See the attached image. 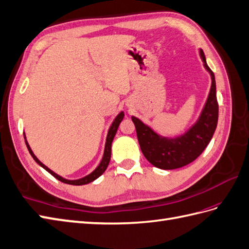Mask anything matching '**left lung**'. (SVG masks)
<instances>
[{"mask_svg":"<svg viewBox=\"0 0 249 249\" xmlns=\"http://www.w3.org/2000/svg\"><path fill=\"white\" fill-rule=\"evenodd\" d=\"M199 56L204 62V68L210 74L211 87L201 115L189 130L173 138L163 137L141 119L132 116L142 154L153 166L163 170L181 168L196 160L210 142L216 129L219 106L216 100L215 78L206 62L202 50H199Z\"/></svg>","mask_w":249,"mask_h":249,"instance_id":"obj_1","label":"left lung"}]
</instances>
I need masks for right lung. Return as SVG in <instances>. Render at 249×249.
<instances>
[{
  "mask_svg": "<svg viewBox=\"0 0 249 249\" xmlns=\"http://www.w3.org/2000/svg\"><path fill=\"white\" fill-rule=\"evenodd\" d=\"M124 112H120V113L117 115V116H116V118L114 119V121L112 123L111 126H110V129H108L107 135V142H106V145H105L104 156H102V160H101L100 163L98 165V167H97L92 173H89V175H87V177H84V178H79V179H66V178H62V177H60V175H58L57 173H54L53 171H52L50 168H47V167L44 165V163H42V162L37 159V156H36V155L34 154L33 150L30 149L29 144H28V142H27V141H26L25 135H24V138H25V143H26V145H27V149H28V151H29V153H30V155L33 156V159L35 160V161L37 162L38 165H40L42 168L45 169V170H46L48 173H51L53 178H56L59 179L60 181H62V183L69 184V185H75V186L87 185V184L90 183V181L95 180L96 178H98L100 177V175L106 171V169L107 168L108 162H110V160H111L112 142H113V139H114V137H115V134H116L117 129H118V126H119V124L121 123V120L124 119Z\"/></svg>",
  "mask_w": 249,
  "mask_h": 249,
  "instance_id": "add662e5",
  "label": "right lung"
}]
</instances>
